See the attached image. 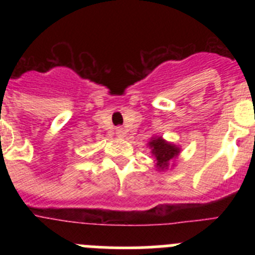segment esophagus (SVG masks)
<instances>
[{
  "instance_id": "esophagus-1",
  "label": "esophagus",
  "mask_w": 255,
  "mask_h": 255,
  "mask_svg": "<svg viewBox=\"0 0 255 255\" xmlns=\"http://www.w3.org/2000/svg\"><path fill=\"white\" fill-rule=\"evenodd\" d=\"M116 134L117 136H120V138H124L126 134V130L124 129V128H121V126H119V128H116Z\"/></svg>"
}]
</instances>
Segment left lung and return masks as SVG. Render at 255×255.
I'll list each match as a JSON object with an SVG mask.
<instances>
[{
	"mask_svg": "<svg viewBox=\"0 0 255 255\" xmlns=\"http://www.w3.org/2000/svg\"><path fill=\"white\" fill-rule=\"evenodd\" d=\"M149 145L152 148V153L157 159V167L162 168V170L167 167L168 162L179 154V148L170 143H166L162 138L153 139Z\"/></svg>",
	"mask_w": 255,
	"mask_h": 255,
	"instance_id": "8db88e82",
	"label": "left lung"
}]
</instances>
